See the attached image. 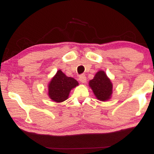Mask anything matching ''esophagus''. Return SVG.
<instances>
[{
	"instance_id": "esophagus-1",
	"label": "esophagus",
	"mask_w": 154,
	"mask_h": 154,
	"mask_svg": "<svg viewBox=\"0 0 154 154\" xmlns=\"http://www.w3.org/2000/svg\"><path fill=\"white\" fill-rule=\"evenodd\" d=\"M79 81L81 82V83H85L86 82V76L85 75H83V74H82V75H79Z\"/></svg>"
}]
</instances>
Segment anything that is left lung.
<instances>
[{
  "mask_svg": "<svg viewBox=\"0 0 154 154\" xmlns=\"http://www.w3.org/2000/svg\"><path fill=\"white\" fill-rule=\"evenodd\" d=\"M89 85L98 100L106 101L110 99L112 94V84L103 71L96 73L94 79L90 81Z\"/></svg>",
  "mask_w": 154,
  "mask_h": 154,
  "instance_id": "left-lung-1",
  "label": "left lung"
}]
</instances>
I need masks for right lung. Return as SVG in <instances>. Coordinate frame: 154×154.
I'll return each instance as SVG.
<instances>
[{
  "label": "right lung",
  "mask_w": 154,
  "mask_h": 154,
  "mask_svg": "<svg viewBox=\"0 0 154 154\" xmlns=\"http://www.w3.org/2000/svg\"><path fill=\"white\" fill-rule=\"evenodd\" d=\"M78 85L76 80L67 77L62 71L59 70L49 84L48 94L54 102H64L68 98L71 90Z\"/></svg>",
  "instance_id": "obj_1"
}]
</instances>
